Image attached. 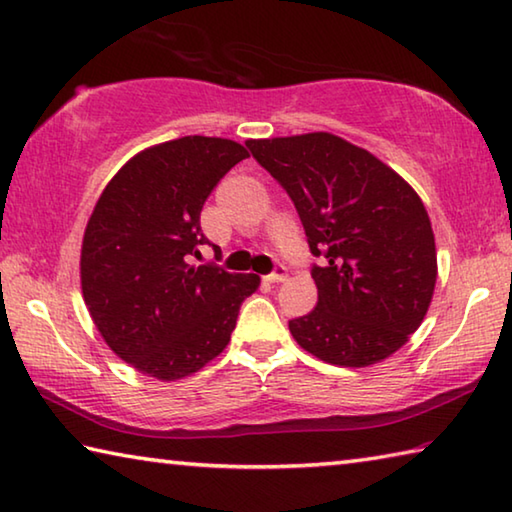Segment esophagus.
Returning <instances> with one entry per match:
<instances>
[{
	"label": "esophagus",
	"instance_id": "34e87169",
	"mask_svg": "<svg viewBox=\"0 0 512 512\" xmlns=\"http://www.w3.org/2000/svg\"><path fill=\"white\" fill-rule=\"evenodd\" d=\"M266 280H268V282H273V284H275V282H284V280H287V266L277 264V266H275V271H273L271 275H268Z\"/></svg>",
	"mask_w": 512,
	"mask_h": 512
}]
</instances>
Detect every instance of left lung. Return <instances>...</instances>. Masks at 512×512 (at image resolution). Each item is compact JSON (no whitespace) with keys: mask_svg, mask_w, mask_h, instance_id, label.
<instances>
[{"mask_svg":"<svg viewBox=\"0 0 512 512\" xmlns=\"http://www.w3.org/2000/svg\"><path fill=\"white\" fill-rule=\"evenodd\" d=\"M253 158L296 205L318 302L289 320L320 361L366 368L420 327L436 287V241L413 187L388 164L332 133L248 140Z\"/></svg>","mask_w":512,"mask_h":512,"instance_id":"obj_1","label":"left lung"}]
</instances>
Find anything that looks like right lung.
<instances>
[{
    "label": "right lung",
    "instance_id": "right-lung-1",
    "mask_svg": "<svg viewBox=\"0 0 512 512\" xmlns=\"http://www.w3.org/2000/svg\"><path fill=\"white\" fill-rule=\"evenodd\" d=\"M248 158L223 137L187 135L144 149L99 196L81 248V289L119 359L176 381L219 357L259 277L192 266L210 239L201 210L216 183ZM219 248V246H214Z\"/></svg>",
    "mask_w": 512,
    "mask_h": 512
}]
</instances>
